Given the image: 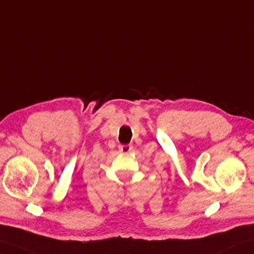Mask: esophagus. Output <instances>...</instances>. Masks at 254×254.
Returning <instances> with one entry per match:
<instances>
[{
    "label": "esophagus",
    "mask_w": 254,
    "mask_h": 254,
    "mask_svg": "<svg viewBox=\"0 0 254 254\" xmlns=\"http://www.w3.org/2000/svg\"><path fill=\"white\" fill-rule=\"evenodd\" d=\"M133 149V147L131 145H120L119 146V150L120 152H123V154H127Z\"/></svg>",
    "instance_id": "obj_1"
}]
</instances>
